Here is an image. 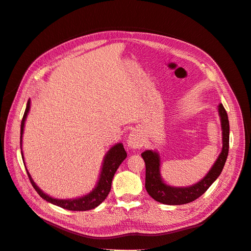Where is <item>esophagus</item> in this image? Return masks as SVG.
<instances>
[{
    "label": "esophagus",
    "mask_w": 251,
    "mask_h": 251,
    "mask_svg": "<svg viewBox=\"0 0 251 251\" xmlns=\"http://www.w3.org/2000/svg\"><path fill=\"white\" fill-rule=\"evenodd\" d=\"M143 136L136 130H133L126 139V144L131 149H140L143 146Z\"/></svg>",
    "instance_id": "obj_1"
}]
</instances>
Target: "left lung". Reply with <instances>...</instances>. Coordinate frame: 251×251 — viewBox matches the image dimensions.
I'll use <instances>...</instances> for the list:
<instances>
[{"mask_svg":"<svg viewBox=\"0 0 251 251\" xmlns=\"http://www.w3.org/2000/svg\"><path fill=\"white\" fill-rule=\"evenodd\" d=\"M222 128V151L209 172L197 183L189 186H172L161 177V160L158 151L147 150L141 154L146 162V189L148 194L162 204L181 205L198 199L221 175L229 149V121L222 103L218 105Z\"/></svg>","mask_w":251,"mask_h":251,"instance_id":"left-lung-1","label":"left lung"}]
</instances>
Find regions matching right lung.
Instances as JSON below:
<instances>
[{
    "mask_svg": "<svg viewBox=\"0 0 251 251\" xmlns=\"http://www.w3.org/2000/svg\"><path fill=\"white\" fill-rule=\"evenodd\" d=\"M29 110H30V100L27 102V107L21 124V153H22L23 162H25V160H24V155H23V151H22V138H23V133H24L25 121L29 113ZM126 158V151H125L123 143H116L115 146H113L103 157V162L101 165L100 179H98L95 187L89 194L83 195L81 197H77V198H73V199H56V198H53V197H50L46 193H44L42 189L35 184L31 175L29 174L27 169L26 171L32 186L44 200H46L47 202L54 204L56 206H59L65 209H69L73 211H85V210H90L97 207L98 205L102 203L104 199L107 198L111 191V185H112V180H113L114 175H115L117 169L119 168V165ZM24 165L26 168V164Z\"/></svg>",
    "mask_w": 251,
    "mask_h": 251,
    "instance_id": "add662e5",
    "label": "right lung"
}]
</instances>
